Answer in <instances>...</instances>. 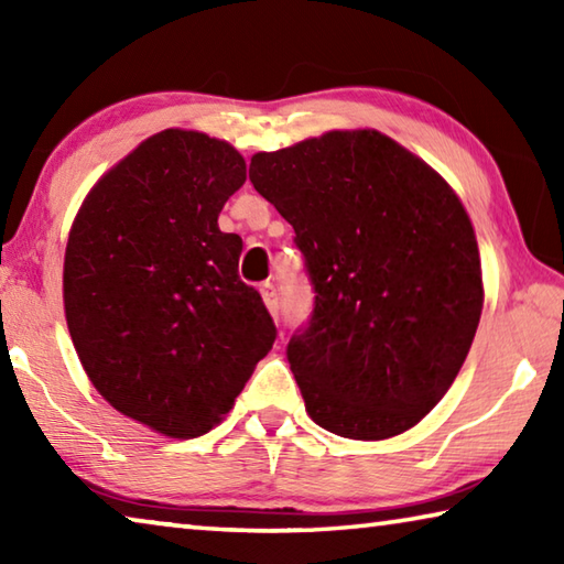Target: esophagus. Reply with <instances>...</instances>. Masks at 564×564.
I'll use <instances>...</instances> for the list:
<instances>
[{
	"mask_svg": "<svg viewBox=\"0 0 564 564\" xmlns=\"http://www.w3.org/2000/svg\"><path fill=\"white\" fill-rule=\"evenodd\" d=\"M259 291L263 295V303L269 305V311L275 316V313H279V291H275V285L265 281V283H261Z\"/></svg>",
	"mask_w": 564,
	"mask_h": 564,
	"instance_id": "esophagus-1",
	"label": "esophagus"
}]
</instances>
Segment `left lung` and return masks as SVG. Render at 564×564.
Listing matches in <instances>:
<instances>
[{
	"label": "left lung",
	"instance_id": "8db88e82",
	"mask_svg": "<svg viewBox=\"0 0 564 564\" xmlns=\"http://www.w3.org/2000/svg\"><path fill=\"white\" fill-rule=\"evenodd\" d=\"M248 178L293 226L316 293L285 346L308 415L350 441L413 427L480 323V253L460 198L380 131L256 154Z\"/></svg>",
	"mask_w": 564,
	"mask_h": 564
}]
</instances>
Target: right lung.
<instances>
[{
  "mask_svg": "<svg viewBox=\"0 0 564 564\" xmlns=\"http://www.w3.org/2000/svg\"><path fill=\"white\" fill-rule=\"evenodd\" d=\"M246 181L234 147L166 129L104 176L76 214L64 311L94 388L169 437L221 423L279 330L218 228Z\"/></svg>",
  "mask_w": 564,
  "mask_h": 564,
  "instance_id": "add662e5",
  "label": "right lung"
}]
</instances>
